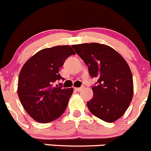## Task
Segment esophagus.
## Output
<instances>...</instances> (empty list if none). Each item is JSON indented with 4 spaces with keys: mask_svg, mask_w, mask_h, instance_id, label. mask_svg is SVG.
<instances>
[{
    "mask_svg": "<svg viewBox=\"0 0 151 151\" xmlns=\"http://www.w3.org/2000/svg\"><path fill=\"white\" fill-rule=\"evenodd\" d=\"M83 87H75V90L78 91V92H80V91H81L83 89Z\"/></svg>",
    "mask_w": 151,
    "mask_h": 151,
    "instance_id": "obj_1",
    "label": "esophagus"
}]
</instances>
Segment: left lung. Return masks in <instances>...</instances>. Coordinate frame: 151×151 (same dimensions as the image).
Listing matches in <instances>:
<instances>
[{"mask_svg":"<svg viewBox=\"0 0 151 151\" xmlns=\"http://www.w3.org/2000/svg\"><path fill=\"white\" fill-rule=\"evenodd\" d=\"M88 67L92 78H98L92 88L93 98L87 107L95 117L112 123L124 114L134 95L132 73L124 58L114 49L100 43L72 46Z\"/></svg>","mask_w":151,"mask_h":151,"instance_id":"1","label":"left lung"}]
</instances>
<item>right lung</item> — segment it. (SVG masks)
<instances>
[{
	"label": "right lung",
	"mask_w": 151,
	"mask_h": 151,
	"mask_svg": "<svg viewBox=\"0 0 151 151\" xmlns=\"http://www.w3.org/2000/svg\"><path fill=\"white\" fill-rule=\"evenodd\" d=\"M73 54L71 46H55L40 50L23 65L17 94L25 111L35 121L50 123L65 112L73 88H56L54 83L62 78L59 72L65 59Z\"/></svg>",
	"instance_id": "right-lung-1"
}]
</instances>
